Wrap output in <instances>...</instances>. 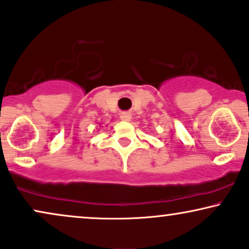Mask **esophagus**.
<instances>
[{"instance_id": "34e87169", "label": "esophagus", "mask_w": 249, "mask_h": 249, "mask_svg": "<svg viewBox=\"0 0 249 249\" xmlns=\"http://www.w3.org/2000/svg\"><path fill=\"white\" fill-rule=\"evenodd\" d=\"M120 119H121L122 121L128 122V121H130V120H131V114H130V113H128V112H124V113H121V115H120Z\"/></svg>"}]
</instances>
